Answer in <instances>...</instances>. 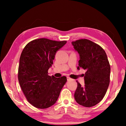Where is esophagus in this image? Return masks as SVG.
Masks as SVG:
<instances>
[{"mask_svg": "<svg viewBox=\"0 0 126 126\" xmlns=\"http://www.w3.org/2000/svg\"><path fill=\"white\" fill-rule=\"evenodd\" d=\"M66 78H67V80H68V81H69V80H70V79H70L69 77H66Z\"/></svg>", "mask_w": 126, "mask_h": 126, "instance_id": "esophagus-1", "label": "esophagus"}]
</instances>
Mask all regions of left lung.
Instances as JSON below:
<instances>
[{"mask_svg": "<svg viewBox=\"0 0 126 126\" xmlns=\"http://www.w3.org/2000/svg\"><path fill=\"white\" fill-rule=\"evenodd\" d=\"M79 53L77 69L86 70L84 74V85L77 83L74 97L77 103L91 107L102 100L110 82V66L106 52L100 45L86 39L71 43Z\"/></svg>", "mask_w": 126, "mask_h": 126, "instance_id": "8db88e82", "label": "left lung"}]
</instances>
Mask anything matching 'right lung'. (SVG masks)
<instances>
[{
  "instance_id": "add662e5",
  "label": "right lung",
  "mask_w": 126,
  "mask_h": 126,
  "mask_svg": "<svg viewBox=\"0 0 126 126\" xmlns=\"http://www.w3.org/2000/svg\"><path fill=\"white\" fill-rule=\"evenodd\" d=\"M66 41L39 38L29 42L21 53L18 81L25 97L36 108L45 109L53 105L67 81L65 76L48 75L57 51Z\"/></svg>"
}]
</instances>
